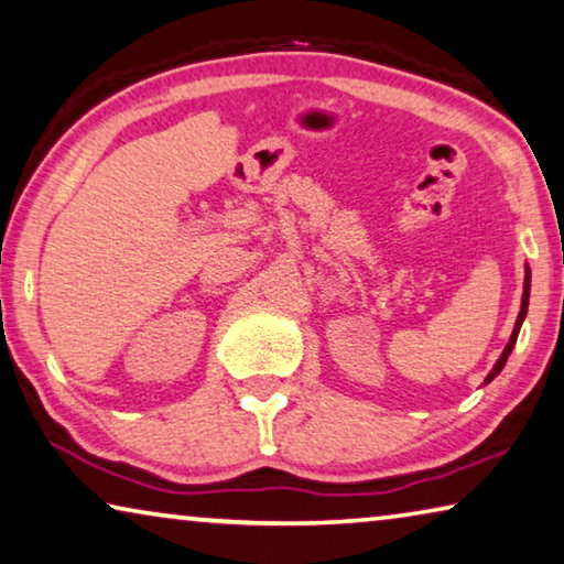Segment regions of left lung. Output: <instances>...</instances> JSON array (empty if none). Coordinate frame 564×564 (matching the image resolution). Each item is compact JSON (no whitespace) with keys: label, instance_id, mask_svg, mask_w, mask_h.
<instances>
[{"label":"left lung","instance_id":"left-lung-1","mask_svg":"<svg viewBox=\"0 0 564 564\" xmlns=\"http://www.w3.org/2000/svg\"><path fill=\"white\" fill-rule=\"evenodd\" d=\"M530 279H532V273H530V268H524V293H522V308H520V316H517V324H514V330H512V336H509V344L505 346V351H502V356H499L497 359V364H495V369L489 371V377L485 379V383H489L491 379L497 377L499 371L505 369V364H507V356L512 354V348H514V344H517V336H520V326H522V321H524V316H527V306H530Z\"/></svg>","mask_w":564,"mask_h":564}]
</instances>
